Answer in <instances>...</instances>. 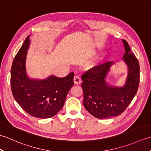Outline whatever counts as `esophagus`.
<instances>
[{
  "label": "esophagus",
  "mask_w": 151,
  "mask_h": 151,
  "mask_svg": "<svg viewBox=\"0 0 151 151\" xmlns=\"http://www.w3.org/2000/svg\"><path fill=\"white\" fill-rule=\"evenodd\" d=\"M74 83L75 84H81L82 83V80L81 78L79 76H75L74 77Z\"/></svg>",
  "instance_id": "34e87169"
}]
</instances>
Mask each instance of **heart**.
Listing matches in <instances>:
<instances>
[{
  "mask_svg": "<svg viewBox=\"0 0 151 151\" xmlns=\"http://www.w3.org/2000/svg\"><path fill=\"white\" fill-rule=\"evenodd\" d=\"M95 64H96V62H91V63H89V67H94L95 65Z\"/></svg>",
  "mask_w": 151,
  "mask_h": 151,
  "instance_id": "b5f03b06",
  "label": "heart"
}]
</instances>
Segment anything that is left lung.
I'll list each match as a JSON object with an SVG mask.
<instances>
[{"label": "left lung", "mask_w": 151, "mask_h": 151, "mask_svg": "<svg viewBox=\"0 0 151 151\" xmlns=\"http://www.w3.org/2000/svg\"><path fill=\"white\" fill-rule=\"evenodd\" d=\"M125 53L123 57L128 68L123 86H113L106 82V76L114 62H108L93 67L82 75L84 104L86 110L98 119L119 115L136 95L139 83L138 60L131 52L129 44L122 40Z\"/></svg>", "instance_id": "obj_1"}]
</instances>
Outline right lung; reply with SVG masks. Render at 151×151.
<instances>
[{
    "mask_svg": "<svg viewBox=\"0 0 151 151\" xmlns=\"http://www.w3.org/2000/svg\"><path fill=\"white\" fill-rule=\"evenodd\" d=\"M30 45V36H28L13 61L12 94L19 106L32 116L41 119L52 117L63 106L66 96L74 86V73H70L63 78L53 75L43 80L28 77L26 58Z\"/></svg>",
    "mask_w": 151,
    "mask_h": 151,
    "instance_id": "1",
    "label": "right lung"
}]
</instances>
